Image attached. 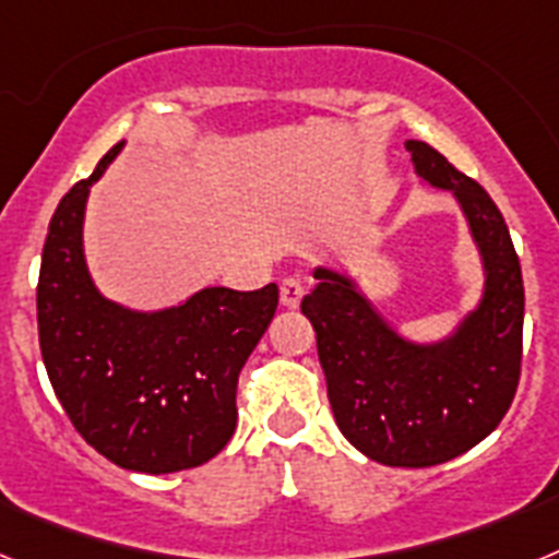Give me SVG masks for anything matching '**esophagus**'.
I'll return each instance as SVG.
<instances>
[{"instance_id": "1", "label": "esophagus", "mask_w": 559, "mask_h": 559, "mask_svg": "<svg viewBox=\"0 0 559 559\" xmlns=\"http://www.w3.org/2000/svg\"><path fill=\"white\" fill-rule=\"evenodd\" d=\"M305 296V285L302 280H296V276H285L283 285H280V302L285 305V308H299V302H302Z\"/></svg>"}]
</instances>
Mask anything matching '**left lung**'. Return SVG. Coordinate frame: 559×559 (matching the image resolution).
<instances>
[{
	"label": "left lung",
	"instance_id": "obj_1",
	"mask_svg": "<svg viewBox=\"0 0 559 559\" xmlns=\"http://www.w3.org/2000/svg\"><path fill=\"white\" fill-rule=\"evenodd\" d=\"M423 181L451 190L481 251L484 299L442 344L400 338L347 276L316 269L302 299L341 433L389 467L462 456L510 412L523 358V276L496 201L428 142H406Z\"/></svg>",
	"mask_w": 559,
	"mask_h": 559
}]
</instances>
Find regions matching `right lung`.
Segmentation results:
<instances>
[{"label":"right lung","instance_id":"obj_1","mask_svg":"<svg viewBox=\"0 0 559 559\" xmlns=\"http://www.w3.org/2000/svg\"><path fill=\"white\" fill-rule=\"evenodd\" d=\"M111 147L49 221L36 308L49 383L88 445L126 471L176 473L218 456L237 426V374L276 313L280 290L204 288L136 313L97 294L83 260L88 187Z\"/></svg>","mask_w":559,"mask_h":559}]
</instances>
